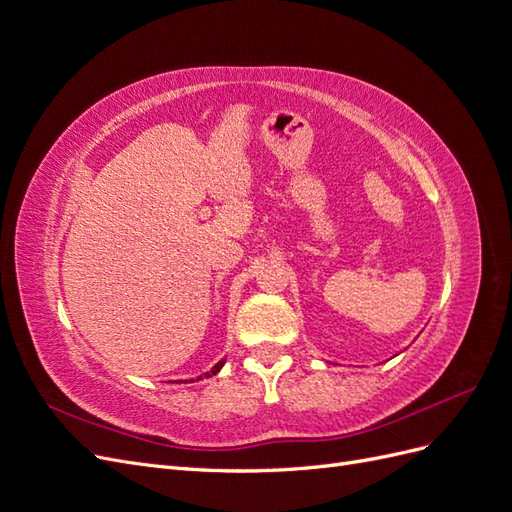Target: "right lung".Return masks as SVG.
<instances>
[{
    "mask_svg": "<svg viewBox=\"0 0 512 512\" xmlns=\"http://www.w3.org/2000/svg\"><path fill=\"white\" fill-rule=\"evenodd\" d=\"M224 363H226V359H222V361L215 363V365H213L209 371H205L203 376H196V378H190V380H177V382H194V380H200V378H211V376L218 374V371L224 367Z\"/></svg>",
    "mask_w": 512,
    "mask_h": 512,
    "instance_id": "1",
    "label": "right lung"
}]
</instances>
